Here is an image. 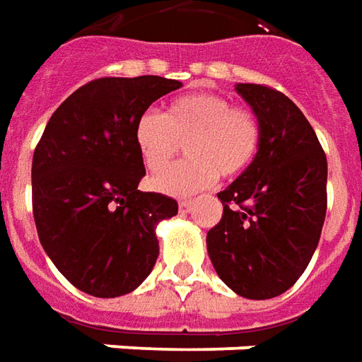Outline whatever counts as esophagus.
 <instances>
[{
	"instance_id": "34e87169",
	"label": "esophagus",
	"mask_w": 362,
	"mask_h": 362,
	"mask_svg": "<svg viewBox=\"0 0 362 362\" xmlns=\"http://www.w3.org/2000/svg\"><path fill=\"white\" fill-rule=\"evenodd\" d=\"M191 205H193L191 201L183 199V201H179V211H181V213H187V211H191Z\"/></svg>"
}]
</instances>
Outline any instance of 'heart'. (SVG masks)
<instances>
[{
  "label": "heart",
  "mask_w": 362,
  "mask_h": 362,
  "mask_svg": "<svg viewBox=\"0 0 362 362\" xmlns=\"http://www.w3.org/2000/svg\"><path fill=\"white\" fill-rule=\"evenodd\" d=\"M260 139V119L252 110L209 92L177 98L163 116L146 112L134 126L139 159L151 173L163 170L180 144H187L189 159L153 179V187L167 195H191L213 185L216 177H238L252 165Z\"/></svg>",
  "instance_id": "obj_1"
}]
</instances>
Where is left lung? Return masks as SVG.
Segmentation results:
<instances>
[{"label": "left lung", "instance_id": "left-lung-1", "mask_svg": "<svg viewBox=\"0 0 362 362\" xmlns=\"http://www.w3.org/2000/svg\"><path fill=\"white\" fill-rule=\"evenodd\" d=\"M260 119L252 165L218 193L223 218L206 234L221 280L248 300L290 290L315 252L327 211V157L293 102L264 84H236Z\"/></svg>", "mask_w": 362, "mask_h": 362}]
</instances>
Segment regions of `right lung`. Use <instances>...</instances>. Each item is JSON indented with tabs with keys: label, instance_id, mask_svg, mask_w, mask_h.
I'll return each mask as SVG.
<instances>
[{
	"label": "right lung",
	"instance_id": "right-lung-1",
	"mask_svg": "<svg viewBox=\"0 0 362 362\" xmlns=\"http://www.w3.org/2000/svg\"><path fill=\"white\" fill-rule=\"evenodd\" d=\"M181 88L163 76H104L72 92L49 119L33 153V216L57 270L94 298L138 288L159 254L156 226L177 201L144 193L136 119Z\"/></svg>",
	"mask_w": 362,
	"mask_h": 362
}]
</instances>
